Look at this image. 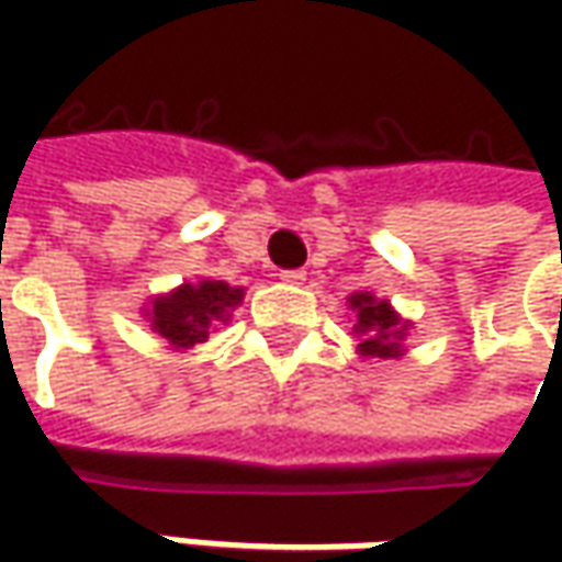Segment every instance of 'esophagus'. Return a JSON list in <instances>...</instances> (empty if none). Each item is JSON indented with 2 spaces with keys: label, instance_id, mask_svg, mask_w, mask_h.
<instances>
[{
  "label": "esophagus",
  "instance_id": "1",
  "mask_svg": "<svg viewBox=\"0 0 562 562\" xmlns=\"http://www.w3.org/2000/svg\"><path fill=\"white\" fill-rule=\"evenodd\" d=\"M281 281H288V284H303V281H306V271H300V269L281 271Z\"/></svg>",
  "mask_w": 562,
  "mask_h": 562
}]
</instances>
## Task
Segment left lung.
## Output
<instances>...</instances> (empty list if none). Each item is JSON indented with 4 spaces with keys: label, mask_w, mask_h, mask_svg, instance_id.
<instances>
[{
    "label": "left lung",
    "mask_w": 562,
    "mask_h": 562,
    "mask_svg": "<svg viewBox=\"0 0 562 562\" xmlns=\"http://www.w3.org/2000/svg\"><path fill=\"white\" fill-rule=\"evenodd\" d=\"M350 306L357 310V328L353 331L366 335V340L359 344V350L381 359L397 357V337L403 335V328H397L400 318L394 315V310L384 300H375L369 293H353Z\"/></svg>",
    "instance_id": "1"
}]
</instances>
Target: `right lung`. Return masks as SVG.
<instances>
[{
  "label": "right lung",
  "mask_w": 562,
  "mask_h": 562,
  "mask_svg": "<svg viewBox=\"0 0 562 562\" xmlns=\"http://www.w3.org/2000/svg\"><path fill=\"white\" fill-rule=\"evenodd\" d=\"M240 300L244 291L225 281L184 284L181 291L153 303V328L175 347H193L209 337V325L225 322L227 310H234Z\"/></svg>",
  "instance_id": "obj_1"
}]
</instances>
